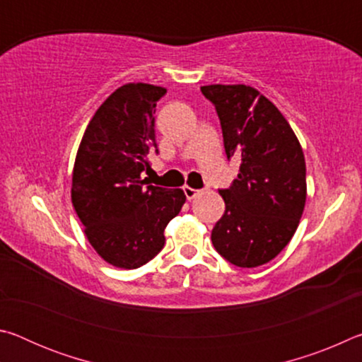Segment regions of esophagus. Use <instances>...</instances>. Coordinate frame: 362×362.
I'll use <instances>...</instances> for the list:
<instances>
[{
    "label": "esophagus",
    "mask_w": 362,
    "mask_h": 362,
    "mask_svg": "<svg viewBox=\"0 0 362 362\" xmlns=\"http://www.w3.org/2000/svg\"><path fill=\"white\" fill-rule=\"evenodd\" d=\"M183 193H185V196H187V199H188V201H192V199H194V198H196V196L199 194V189L192 188V187H183Z\"/></svg>",
    "instance_id": "1"
}]
</instances>
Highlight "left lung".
Returning <instances> with one entry per match:
<instances>
[{"label": "left lung", "instance_id": "1", "mask_svg": "<svg viewBox=\"0 0 362 362\" xmlns=\"http://www.w3.org/2000/svg\"><path fill=\"white\" fill-rule=\"evenodd\" d=\"M223 134L226 158L240 159L211 240L225 260L254 268L273 260L296 233L306 201L305 156L279 110L244 84L203 86Z\"/></svg>", "mask_w": 362, "mask_h": 362}]
</instances>
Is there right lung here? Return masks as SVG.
<instances>
[{
  "instance_id": "right-lung-1",
  "label": "right lung",
  "mask_w": 362,
  "mask_h": 362,
  "mask_svg": "<svg viewBox=\"0 0 362 362\" xmlns=\"http://www.w3.org/2000/svg\"><path fill=\"white\" fill-rule=\"evenodd\" d=\"M161 86H121L89 121L76 153L71 203L90 246L110 265L134 269L164 247V228L180 212L185 193L142 180L158 153L156 102Z\"/></svg>"
}]
</instances>
